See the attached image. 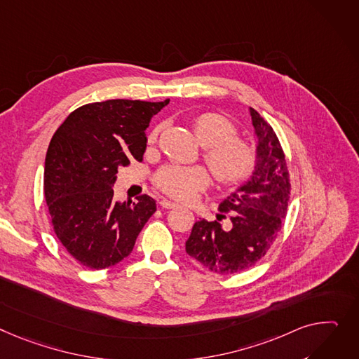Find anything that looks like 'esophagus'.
I'll return each mask as SVG.
<instances>
[{
    "instance_id": "34e87169",
    "label": "esophagus",
    "mask_w": 359,
    "mask_h": 359,
    "mask_svg": "<svg viewBox=\"0 0 359 359\" xmlns=\"http://www.w3.org/2000/svg\"><path fill=\"white\" fill-rule=\"evenodd\" d=\"M160 206H161L163 209H175V208H177L176 203H173V202H170V201H167V199H161V201H160Z\"/></svg>"
}]
</instances>
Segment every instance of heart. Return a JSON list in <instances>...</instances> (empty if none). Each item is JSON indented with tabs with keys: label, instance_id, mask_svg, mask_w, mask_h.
Listing matches in <instances>:
<instances>
[{
	"label": "heart",
	"instance_id": "obj_1",
	"mask_svg": "<svg viewBox=\"0 0 359 359\" xmlns=\"http://www.w3.org/2000/svg\"><path fill=\"white\" fill-rule=\"evenodd\" d=\"M192 126L205 147L202 158L218 183L235 184L252 172L255 151L250 142L235 135V127L226 116L218 112H203L194 118ZM160 130V126L151 130L150 142L157 140ZM154 184L167 196L186 202L209 184V173L202 165L169 164L156 173Z\"/></svg>",
	"mask_w": 359,
	"mask_h": 359
}]
</instances>
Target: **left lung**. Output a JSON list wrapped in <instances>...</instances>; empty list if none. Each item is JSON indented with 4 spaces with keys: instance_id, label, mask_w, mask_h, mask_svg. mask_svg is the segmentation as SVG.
<instances>
[{
    "instance_id": "obj_1",
    "label": "left lung",
    "mask_w": 359,
    "mask_h": 359,
    "mask_svg": "<svg viewBox=\"0 0 359 359\" xmlns=\"http://www.w3.org/2000/svg\"><path fill=\"white\" fill-rule=\"evenodd\" d=\"M258 137V160L250 182L221 205L218 220L230 215L231 229L217 221H198L186 241V252L208 270L231 276L264 257L283 226L290 199V173L273 127L250 108Z\"/></svg>"
}]
</instances>
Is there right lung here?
Returning a JSON list of instances; mask_svg holds the SVG:
<instances>
[{
	"instance_id": "add662e5",
	"label": "right lung",
	"mask_w": 359,
	"mask_h": 359,
	"mask_svg": "<svg viewBox=\"0 0 359 359\" xmlns=\"http://www.w3.org/2000/svg\"><path fill=\"white\" fill-rule=\"evenodd\" d=\"M167 104H86L53 134L44 163V198L57 240L82 266L104 270L123 261L156 212V201L147 195L116 202L112 186L118 167L142 160L146 128Z\"/></svg>"
}]
</instances>
